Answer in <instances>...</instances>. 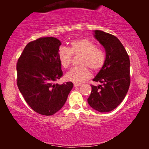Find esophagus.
Masks as SVG:
<instances>
[{
    "instance_id": "34e87169",
    "label": "esophagus",
    "mask_w": 149,
    "mask_h": 149,
    "mask_svg": "<svg viewBox=\"0 0 149 149\" xmlns=\"http://www.w3.org/2000/svg\"><path fill=\"white\" fill-rule=\"evenodd\" d=\"M81 84H79V83H74V87H78L80 86Z\"/></svg>"
}]
</instances>
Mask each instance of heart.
I'll list each match as a JSON object with an SVG mask.
<instances>
[{"label":"heart","mask_w":149,"mask_h":149,"mask_svg":"<svg viewBox=\"0 0 149 149\" xmlns=\"http://www.w3.org/2000/svg\"><path fill=\"white\" fill-rule=\"evenodd\" d=\"M73 56H81L79 60L80 66L74 67L66 73V78L73 83H80L90 78L91 73L89 68L94 72L102 68L106 56L103 50L96 47L94 42L87 38L72 40L68 48L61 47L58 52V58L64 68L70 66Z\"/></svg>","instance_id":"b5f03b06"}]
</instances>
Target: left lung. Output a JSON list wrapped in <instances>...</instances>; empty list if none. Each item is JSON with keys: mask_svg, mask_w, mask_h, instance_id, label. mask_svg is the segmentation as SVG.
Returning a JSON list of instances; mask_svg holds the SVG:
<instances>
[{"mask_svg": "<svg viewBox=\"0 0 149 149\" xmlns=\"http://www.w3.org/2000/svg\"><path fill=\"white\" fill-rule=\"evenodd\" d=\"M94 36L106 51V60L91 85V92L87 99L91 108L107 113L119 106L127 94L130 85V62L125 47L115 36L95 30Z\"/></svg>", "mask_w": 149, "mask_h": 149, "instance_id": "1", "label": "left lung"}]
</instances>
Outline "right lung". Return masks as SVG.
Here are the masks:
<instances>
[{"instance_id":"add662e5","label":"right lung","mask_w":149,"mask_h":149,"mask_svg":"<svg viewBox=\"0 0 149 149\" xmlns=\"http://www.w3.org/2000/svg\"><path fill=\"white\" fill-rule=\"evenodd\" d=\"M61 42L42 37L26 45L17 62V85L30 108L50 116L62 109L73 87L72 82L54 83L62 77L58 52Z\"/></svg>"}]
</instances>
